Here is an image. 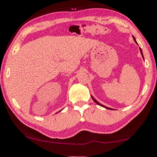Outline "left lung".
<instances>
[{"label":"left lung","mask_w":157,"mask_h":157,"mask_svg":"<svg viewBox=\"0 0 157 157\" xmlns=\"http://www.w3.org/2000/svg\"><path fill=\"white\" fill-rule=\"evenodd\" d=\"M133 39H134V41H135V42H136V41L135 38H133ZM136 43H137V42H136ZM140 51H141V53H142V49H141V48H140ZM142 56H143V55H142ZM143 58H144V57H143ZM92 98L93 101H94V102H95V103H96V104H98V105H100V106H103V107H104V108H106V109H110V108H109V107H106V106H104V105H102V104H100V103H98V101H96V100H95V99H94V98H93V97H92Z\"/></svg>","instance_id":"8db88e82"}]
</instances>
